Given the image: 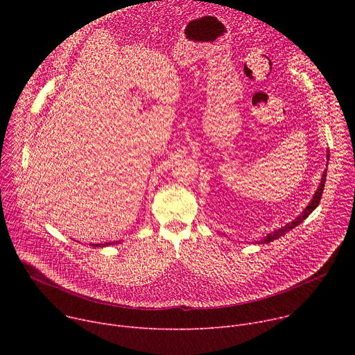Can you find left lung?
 <instances>
[{"mask_svg": "<svg viewBox=\"0 0 355 355\" xmlns=\"http://www.w3.org/2000/svg\"><path fill=\"white\" fill-rule=\"evenodd\" d=\"M329 157H330V155H329V151H327V162H329ZM326 174H327V170H324L323 171V174H322V180H320V184H319V187H318V191L315 192V195H313V198H312V200L309 202V205L302 211V214L296 218V219H293L292 222H289V223H286L285 226H282L281 229H277V230H274V232H271V233H268L261 241H259V244L261 243V244H267V243H270V241H274V240H277V239H279L281 236H284V234H286L288 232H291L292 229H295L297 225H300L303 220H305L316 208H318V205L320 204V198H322V193H323V189H324V182H326Z\"/></svg>", "mask_w": 355, "mask_h": 355, "instance_id": "left-lung-1", "label": "left lung"}]
</instances>
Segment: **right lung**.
Wrapping results in <instances>:
<instances>
[{"instance_id": "add662e5", "label": "right lung", "mask_w": 355, "mask_h": 355, "mask_svg": "<svg viewBox=\"0 0 355 355\" xmlns=\"http://www.w3.org/2000/svg\"><path fill=\"white\" fill-rule=\"evenodd\" d=\"M115 243H116V244H118V243H119V241H115ZM115 243H114V241H111V243H103V244H101V243H99V244H95V243H91V244H89V245H92V247H107V245H111V244H115Z\"/></svg>"}]
</instances>
